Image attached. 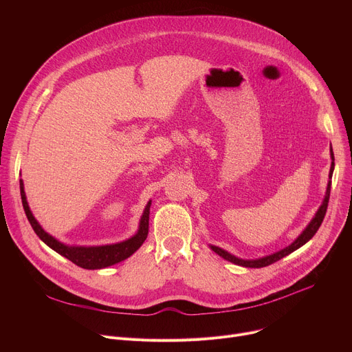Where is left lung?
Returning <instances> with one entry per match:
<instances>
[{
	"label": "left lung",
	"mask_w": 352,
	"mask_h": 352,
	"mask_svg": "<svg viewBox=\"0 0 352 352\" xmlns=\"http://www.w3.org/2000/svg\"><path fill=\"white\" fill-rule=\"evenodd\" d=\"M331 168H329V181H328V187H327V192H325V197H324V201L321 207L318 208L316 217H314L311 219V223L307 226V228L298 235V238L295 239V241L292 244H289L288 247H285L284 250H280L278 252H274L271 255H267V256H263V258H256V260H243V258H238L230 252H227L226 250L219 248V247H215V245H210L211 250L214 252H217L219 256H223L224 260L230 261V263H234L236 265H241V267H247V268H263V267H267V265H271L274 263H276L278 260H281V258L287 256L288 254L294 252L295 250H298L300 247H302L304 244H307L309 239L316 235V232L318 231L320 226L322 224V219L325 217V212H327V207H328V199H329V192H331V178H332V173H334V153H332V146H331Z\"/></svg>",
	"instance_id": "left-lung-1"
}]
</instances>
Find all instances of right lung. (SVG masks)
<instances>
[{
  "label": "right lung",
  "instance_id": "right-lung-1",
  "mask_svg": "<svg viewBox=\"0 0 352 352\" xmlns=\"http://www.w3.org/2000/svg\"><path fill=\"white\" fill-rule=\"evenodd\" d=\"M20 190H21V199H23V207L25 211V215L30 221V224L35 234L40 236L41 241H44L50 248H52L55 252L65 256L67 260L74 263L76 265L85 268V270H101L107 268L109 265H114L117 263H121L129 255H133L145 241L148 235V221H150V207L151 201H148V204L141 215L140 219V227L135 235L131 238L125 239L122 243L117 244H109V245H97V247H71L60 243L58 239H55L52 235L45 232L43 227L38 224L28 207L25 191H24V182L20 179Z\"/></svg>",
  "mask_w": 352,
  "mask_h": 352
}]
</instances>
